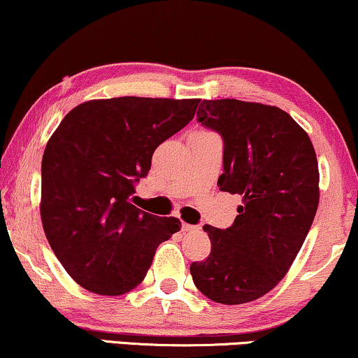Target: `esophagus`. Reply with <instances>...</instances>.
Instances as JSON below:
<instances>
[{
	"mask_svg": "<svg viewBox=\"0 0 358 358\" xmlns=\"http://www.w3.org/2000/svg\"><path fill=\"white\" fill-rule=\"evenodd\" d=\"M196 228H198V226H193V224H188V223L182 224L183 231H193V229H196Z\"/></svg>",
	"mask_w": 358,
	"mask_h": 358,
	"instance_id": "34e87169",
	"label": "esophagus"
}]
</instances>
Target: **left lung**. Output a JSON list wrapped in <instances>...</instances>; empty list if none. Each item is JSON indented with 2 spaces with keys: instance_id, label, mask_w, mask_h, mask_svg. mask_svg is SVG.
<instances>
[{
  "instance_id": "obj_1",
  "label": "left lung",
  "mask_w": 358,
  "mask_h": 358,
  "mask_svg": "<svg viewBox=\"0 0 358 358\" xmlns=\"http://www.w3.org/2000/svg\"><path fill=\"white\" fill-rule=\"evenodd\" d=\"M198 122L223 137L221 192L239 194L234 223L203 226L205 261L189 266L208 299L234 306L278 286L296 259L319 206V165L306 130L279 107L236 99L203 101Z\"/></svg>"
}]
</instances>
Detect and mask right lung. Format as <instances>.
Listing matches in <instances>:
<instances>
[{
  "instance_id": "add662e5",
  "label": "right lung",
  "mask_w": 358,
  "mask_h": 358,
  "mask_svg": "<svg viewBox=\"0 0 358 358\" xmlns=\"http://www.w3.org/2000/svg\"><path fill=\"white\" fill-rule=\"evenodd\" d=\"M200 99L114 97L74 107L41 166V220L54 255L79 286L120 296L142 282L158 244L180 231L130 203L155 148L194 117Z\"/></svg>"
}]
</instances>
